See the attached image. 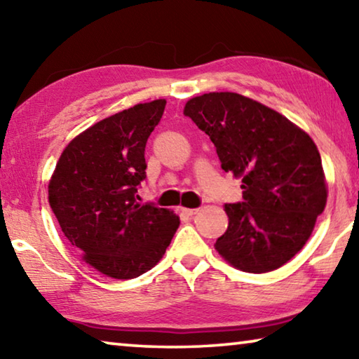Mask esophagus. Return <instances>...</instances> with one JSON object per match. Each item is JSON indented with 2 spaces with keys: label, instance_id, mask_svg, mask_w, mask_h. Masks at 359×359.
Instances as JSON below:
<instances>
[{
  "label": "esophagus",
  "instance_id": "obj_1",
  "mask_svg": "<svg viewBox=\"0 0 359 359\" xmlns=\"http://www.w3.org/2000/svg\"><path fill=\"white\" fill-rule=\"evenodd\" d=\"M182 212H184L185 215H194L198 212V209H190V208H182Z\"/></svg>",
  "mask_w": 359,
  "mask_h": 359
}]
</instances>
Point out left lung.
Listing matches in <instances>:
<instances>
[{
	"label": "left lung",
	"instance_id": "left-lung-1",
	"mask_svg": "<svg viewBox=\"0 0 359 359\" xmlns=\"http://www.w3.org/2000/svg\"><path fill=\"white\" fill-rule=\"evenodd\" d=\"M184 114L214 142L223 171L242 179L244 203L224 205L229 223L215 250L252 274L288 263L311 238L327 199L312 137L285 115L239 93L194 96Z\"/></svg>",
	"mask_w": 359,
	"mask_h": 359
}]
</instances>
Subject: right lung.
Here are the masks:
<instances>
[{"label": "right lung", "mask_w": 359, "mask_h": 359, "mask_svg": "<svg viewBox=\"0 0 359 359\" xmlns=\"http://www.w3.org/2000/svg\"><path fill=\"white\" fill-rule=\"evenodd\" d=\"M166 100L142 102L77 135L48 182V204L82 259L112 278L139 277L163 258L180 220L136 201L145 179V144Z\"/></svg>", "instance_id": "right-lung-1"}]
</instances>
